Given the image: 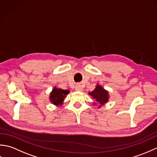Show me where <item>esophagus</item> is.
<instances>
[{
    "label": "esophagus",
    "mask_w": 157,
    "mask_h": 157,
    "mask_svg": "<svg viewBox=\"0 0 157 157\" xmlns=\"http://www.w3.org/2000/svg\"><path fill=\"white\" fill-rule=\"evenodd\" d=\"M82 89H83V88H82L81 85L78 84V85L75 86V90H78V91H82Z\"/></svg>",
    "instance_id": "34e87169"
}]
</instances>
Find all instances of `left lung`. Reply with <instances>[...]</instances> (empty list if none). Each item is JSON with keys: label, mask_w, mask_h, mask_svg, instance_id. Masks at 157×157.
<instances>
[{"label": "left lung", "mask_w": 157, "mask_h": 157, "mask_svg": "<svg viewBox=\"0 0 157 157\" xmlns=\"http://www.w3.org/2000/svg\"><path fill=\"white\" fill-rule=\"evenodd\" d=\"M90 95L96 99V101L99 102L101 105H104L105 102L108 101V92L105 90L101 86L97 85L96 88L92 92L89 93Z\"/></svg>", "instance_id": "left-lung-1"}]
</instances>
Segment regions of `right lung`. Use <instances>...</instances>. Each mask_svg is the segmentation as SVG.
<instances>
[{"mask_svg":"<svg viewBox=\"0 0 157 157\" xmlns=\"http://www.w3.org/2000/svg\"><path fill=\"white\" fill-rule=\"evenodd\" d=\"M69 92V90H65L62 89H57L55 88L52 90V92L50 96V99H51V102L55 105H60L61 104L63 100L65 98L66 95Z\"/></svg>","mask_w":157,"mask_h":157,"instance_id":"add662e5","label":"right lung"}]
</instances>
